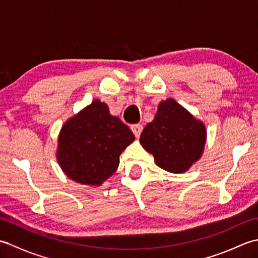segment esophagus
Returning <instances> with one entry per match:
<instances>
[{
	"instance_id": "esophagus-1",
	"label": "esophagus",
	"mask_w": 258,
	"mask_h": 258,
	"mask_svg": "<svg viewBox=\"0 0 258 258\" xmlns=\"http://www.w3.org/2000/svg\"><path fill=\"white\" fill-rule=\"evenodd\" d=\"M131 130H132V132L134 133L135 138H140L142 131H143V126H142L141 124H134L131 126Z\"/></svg>"
}]
</instances>
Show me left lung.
Wrapping results in <instances>:
<instances>
[{"instance_id": "left-lung-1", "label": "left lung", "mask_w": 258, "mask_h": 258, "mask_svg": "<svg viewBox=\"0 0 258 258\" xmlns=\"http://www.w3.org/2000/svg\"><path fill=\"white\" fill-rule=\"evenodd\" d=\"M140 142L161 168L184 173L201 158L206 128L175 100L168 98L160 103L154 119L145 126Z\"/></svg>"}]
</instances>
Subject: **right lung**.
I'll list each match as a JSON object with an SVG mask.
<instances>
[{
  "mask_svg": "<svg viewBox=\"0 0 258 258\" xmlns=\"http://www.w3.org/2000/svg\"><path fill=\"white\" fill-rule=\"evenodd\" d=\"M134 140L128 126L112 116L105 103L95 100L63 125L57 162L71 179L100 186L116 171L119 155Z\"/></svg>",
  "mask_w": 258,
  "mask_h": 258,
  "instance_id": "1",
  "label": "right lung"
}]
</instances>
